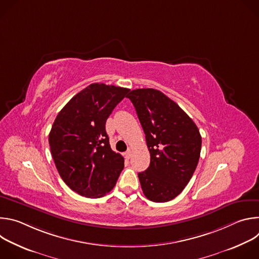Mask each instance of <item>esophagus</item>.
<instances>
[{
	"label": "esophagus",
	"mask_w": 259,
	"mask_h": 259,
	"mask_svg": "<svg viewBox=\"0 0 259 259\" xmlns=\"http://www.w3.org/2000/svg\"><path fill=\"white\" fill-rule=\"evenodd\" d=\"M131 156H132L131 151H130V150H128V151L125 153V158H126V159H130V158H131Z\"/></svg>",
	"instance_id": "1"
}]
</instances>
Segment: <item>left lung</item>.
Returning <instances> with one entry per match:
<instances>
[{"label": "left lung", "instance_id": "8db88e82", "mask_svg": "<svg viewBox=\"0 0 259 259\" xmlns=\"http://www.w3.org/2000/svg\"><path fill=\"white\" fill-rule=\"evenodd\" d=\"M133 103L151 154L149 168L138 173L144 196L156 203L177 197L191 180L201 153L197 125L179 105L159 90H132Z\"/></svg>", "mask_w": 259, "mask_h": 259}]
</instances>
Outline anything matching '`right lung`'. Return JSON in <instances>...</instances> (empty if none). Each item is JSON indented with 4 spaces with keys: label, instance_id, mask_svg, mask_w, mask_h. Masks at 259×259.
<instances>
[{
    "label": "right lung",
    "instance_id": "obj_1",
    "mask_svg": "<svg viewBox=\"0 0 259 259\" xmlns=\"http://www.w3.org/2000/svg\"><path fill=\"white\" fill-rule=\"evenodd\" d=\"M130 90L94 83L73 96L58 113L49 144L62 180L86 198L112 191L124 158L110 149L105 122Z\"/></svg>",
    "mask_w": 259,
    "mask_h": 259
}]
</instances>
